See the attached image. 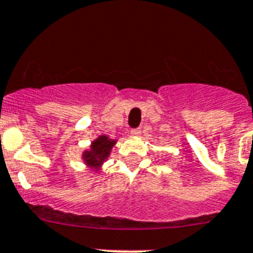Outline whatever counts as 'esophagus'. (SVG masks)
Returning a JSON list of instances; mask_svg holds the SVG:
<instances>
[{"label": "esophagus", "instance_id": "34e87169", "mask_svg": "<svg viewBox=\"0 0 253 253\" xmlns=\"http://www.w3.org/2000/svg\"><path fill=\"white\" fill-rule=\"evenodd\" d=\"M131 134L132 136H138V134H141V129L140 128H132Z\"/></svg>", "mask_w": 253, "mask_h": 253}]
</instances>
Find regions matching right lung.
Returning <instances> with one entry per match:
<instances>
[{
  "label": "right lung",
  "mask_w": 253,
  "mask_h": 253,
  "mask_svg": "<svg viewBox=\"0 0 253 253\" xmlns=\"http://www.w3.org/2000/svg\"><path fill=\"white\" fill-rule=\"evenodd\" d=\"M116 141L110 140L107 136H100L96 141H93L91 145V150L84 152V160L88 166L97 169L107 160L110 155L111 148L115 146Z\"/></svg>",
  "instance_id": "right-lung-1"
}]
</instances>
